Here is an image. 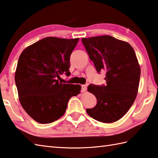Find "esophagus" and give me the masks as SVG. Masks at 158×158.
<instances>
[{
    "label": "esophagus",
    "instance_id": "esophagus-1",
    "mask_svg": "<svg viewBox=\"0 0 158 158\" xmlns=\"http://www.w3.org/2000/svg\"><path fill=\"white\" fill-rule=\"evenodd\" d=\"M86 89H87V86L85 85H82V92H85L86 91Z\"/></svg>",
    "mask_w": 158,
    "mask_h": 158
}]
</instances>
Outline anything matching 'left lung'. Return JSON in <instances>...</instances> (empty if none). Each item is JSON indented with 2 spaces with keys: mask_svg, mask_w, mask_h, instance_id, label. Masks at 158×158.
<instances>
[{
  "mask_svg": "<svg viewBox=\"0 0 158 158\" xmlns=\"http://www.w3.org/2000/svg\"><path fill=\"white\" fill-rule=\"evenodd\" d=\"M82 42L98 72L106 71V86H88L98 103L86 112L98 121L113 123L127 113L138 94L140 67L136 53L130 44L110 35L82 38Z\"/></svg>",
  "mask_w": 158,
  "mask_h": 158,
  "instance_id": "left-lung-1",
  "label": "left lung"
}]
</instances>
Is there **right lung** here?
<instances>
[{
    "mask_svg": "<svg viewBox=\"0 0 158 158\" xmlns=\"http://www.w3.org/2000/svg\"><path fill=\"white\" fill-rule=\"evenodd\" d=\"M78 40L48 37L26 48L19 57L15 72L19 100L38 123L59 119L65 114L69 99L80 93V85L58 80L64 72L70 74V55Z\"/></svg>",
    "mask_w": 158,
    "mask_h": 158,
    "instance_id": "obj_1",
    "label": "right lung"
}]
</instances>
